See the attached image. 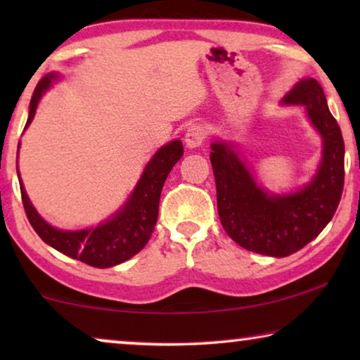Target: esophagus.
<instances>
[{
  "instance_id": "obj_1",
  "label": "esophagus",
  "mask_w": 360,
  "mask_h": 360,
  "mask_svg": "<svg viewBox=\"0 0 360 360\" xmlns=\"http://www.w3.org/2000/svg\"><path fill=\"white\" fill-rule=\"evenodd\" d=\"M206 136H208V131L203 124H193L188 127L185 134V142L190 149H195V147H200L206 141Z\"/></svg>"
}]
</instances>
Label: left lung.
Segmentation results:
<instances>
[{
  "label": "left lung",
  "mask_w": 360,
  "mask_h": 360,
  "mask_svg": "<svg viewBox=\"0 0 360 360\" xmlns=\"http://www.w3.org/2000/svg\"><path fill=\"white\" fill-rule=\"evenodd\" d=\"M283 103L307 106L323 137V162L309 185L293 195L274 196L259 188L228 144H211L221 224L231 239L252 252L287 257L316 238L336 213L344 188V141L314 78L300 80Z\"/></svg>",
  "instance_id": "8db88e82"
}]
</instances>
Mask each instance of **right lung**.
<instances>
[{"instance_id":"right-lung-1","label":"right lung","mask_w":360,"mask_h":360,"mask_svg":"<svg viewBox=\"0 0 360 360\" xmlns=\"http://www.w3.org/2000/svg\"><path fill=\"white\" fill-rule=\"evenodd\" d=\"M53 78L56 75L51 73L37 83L31 105H29L26 127L34 120L37 103L41 100L42 93L51 86ZM181 155H184V146L179 139L160 147L147 164L144 174L127 203L111 219L96 228L82 231H60L52 228L37 214L27 198L22 184H19L24 211H26L29 223L39 234V238L57 249L58 252L82 260L83 264L91 265V267H112V265L124 262L132 255H136L150 239L157 223V214H159L162 186H164L172 167L180 160Z\"/></svg>"}]
</instances>
